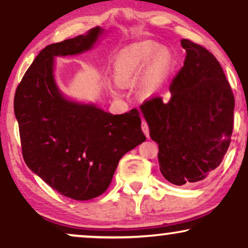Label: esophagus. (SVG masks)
<instances>
[{"label":"esophagus","instance_id":"1","mask_svg":"<svg viewBox=\"0 0 248 248\" xmlns=\"http://www.w3.org/2000/svg\"><path fill=\"white\" fill-rule=\"evenodd\" d=\"M141 129H142V132L145 133V136L147 137H149V129H148V125H147V123H146V122H142L141 123Z\"/></svg>","mask_w":248,"mask_h":248}]
</instances>
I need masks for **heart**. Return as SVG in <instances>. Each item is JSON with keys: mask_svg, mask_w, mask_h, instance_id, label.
<instances>
[{"mask_svg": "<svg viewBox=\"0 0 248 248\" xmlns=\"http://www.w3.org/2000/svg\"><path fill=\"white\" fill-rule=\"evenodd\" d=\"M173 69V59L167 49L152 42L131 45L117 55L114 76L117 84L125 86L140 82V93L146 99L156 97L167 86ZM112 91L117 85L109 84Z\"/></svg>", "mask_w": 248, "mask_h": 248, "instance_id": "obj_1", "label": "heart"}]
</instances>
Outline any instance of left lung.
<instances>
[{
    "label": "left lung",
    "instance_id": "left-lung-1",
    "mask_svg": "<svg viewBox=\"0 0 248 248\" xmlns=\"http://www.w3.org/2000/svg\"><path fill=\"white\" fill-rule=\"evenodd\" d=\"M184 66L171 82V97L140 106L158 145L161 173L175 185L203 180L223 160L233 129L234 97L218 61L187 39Z\"/></svg>",
    "mask_w": 248,
    "mask_h": 248
}]
</instances>
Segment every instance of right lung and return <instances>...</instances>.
<instances>
[{"label":"right lung","instance_id":"add662e5","mask_svg":"<svg viewBox=\"0 0 248 248\" xmlns=\"http://www.w3.org/2000/svg\"><path fill=\"white\" fill-rule=\"evenodd\" d=\"M102 27L40 51L15 94L21 151L27 167L64 197L85 201L111 183L119 160L146 140L137 109L112 115L95 103L69 99L55 78V59L93 49Z\"/></svg>","mask_w":248,"mask_h":248}]
</instances>
